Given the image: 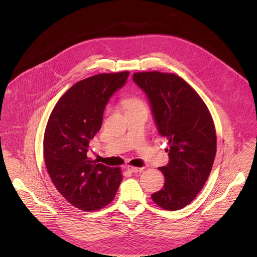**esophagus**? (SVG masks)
<instances>
[{"label":"esophagus","instance_id":"esophagus-1","mask_svg":"<svg viewBox=\"0 0 257 257\" xmlns=\"http://www.w3.org/2000/svg\"><path fill=\"white\" fill-rule=\"evenodd\" d=\"M144 168H137V167H133V166H128L127 167V170L130 171L131 173H138V172H141L143 171Z\"/></svg>","mask_w":257,"mask_h":257}]
</instances>
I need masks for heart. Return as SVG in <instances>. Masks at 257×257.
<instances>
[{"label": "heart", "instance_id": "obj_1", "mask_svg": "<svg viewBox=\"0 0 257 257\" xmlns=\"http://www.w3.org/2000/svg\"><path fill=\"white\" fill-rule=\"evenodd\" d=\"M143 105H145L144 101L140 97L135 96V95L129 96V97L125 98L123 101V108L125 112L130 111V109H133L138 106H143Z\"/></svg>", "mask_w": 257, "mask_h": 257}]
</instances>
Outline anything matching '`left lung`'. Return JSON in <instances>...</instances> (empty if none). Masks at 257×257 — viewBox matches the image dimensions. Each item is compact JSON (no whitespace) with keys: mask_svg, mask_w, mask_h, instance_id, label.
Returning a JSON list of instances; mask_svg holds the SVG:
<instances>
[{"mask_svg":"<svg viewBox=\"0 0 257 257\" xmlns=\"http://www.w3.org/2000/svg\"><path fill=\"white\" fill-rule=\"evenodd\" d=\"M133 80L148 95L158 131L170 146L169 164L159 168L164 187L152 198L166 210L181 209L197 196L210 174L216 153L212 117L199 94L173 73L137 72Z\"/></svg>","mask_w":257,"mask_h":257,"instance_id":"1","label":"left lung"}]
</instances>
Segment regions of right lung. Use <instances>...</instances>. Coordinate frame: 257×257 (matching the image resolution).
Listing matches in <instances>:
<instances>
[{"label":"right lung","mask_w":257,"mask_h":257,"mask_svg":"<svg viewBox=\"0 0 257 257\" xmlns=\"http://www.w3.org/2000/svg\"><path fill=\"white\" fill-rule=\"evenodd\" d=\"M128 71L100 73L75 83L58 100L44 136V157L57 190L73 206L97 210L111 202L122 181L120 168L87 157L99 131L106 102L121 88Z\"/></svg>","instance_id":"obj_1"}]
</instances>
